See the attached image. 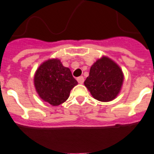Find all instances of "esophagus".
Returning <instances> with one entry per match:
<instances>
[{
  "instance_id": "esophagus-1",
  "label": "esophagus",
  "mask_w": 154,
  "mask_h": 154,
  "mask_svg": "<svg viewBox=\"0 0 154 154\" xmlns=\"http://www.w3.org/2000/svg\"><path fill=\"white\" fill-rule=\"evenodd\" d=\"M77 81H78L79 83H80V84H82V83H83V82H84V77H83V76H79V77H78V78H77Z\"/></svg>"
}]
</instances>
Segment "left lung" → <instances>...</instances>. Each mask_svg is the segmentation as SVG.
Instances as JSON below:
<instances>
[{"mask_svg":"<svg viewBox=\"0 0 154 154\" xmlns=\"http://www.w3.org/2000/svg\"><path fill=\"white\" fill-rule=\"evenodd\" d=\"M123 82L124 74L117 63L102 57L91 66L84 85L95 99L105 102L116 97Z\"/></svg>","mask_w":154,"mask_h":154,"instance_id":"left-lung-1","label":"left lung"}]
</instances>
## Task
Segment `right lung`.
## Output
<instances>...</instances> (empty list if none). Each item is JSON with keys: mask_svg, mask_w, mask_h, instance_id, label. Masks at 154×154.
Masks as SVG:
<instances>
[{"mask_svg": "<svg viewBox=\"0 0 154 154\" xmlns=\"http://www.w3.org/2000/svg\"><path fill=\"white\" fill-rule=\"evenodd\" d=\"M34 82L39 97L53 106L64 102L72 89L78 84L69 68L63 67L58 59L42 63L35 72Z\"/></svg>", "mask_w": 154, "mask_h": 154, "instance_id": "1", "label": "right lung"}]
</instances>
